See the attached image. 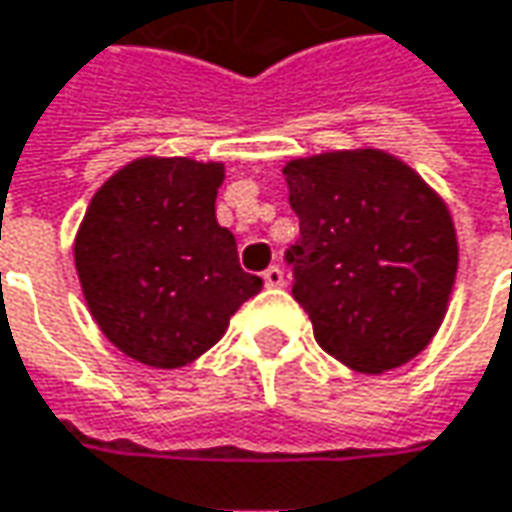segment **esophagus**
Wrapping results in <instances>:
<instances>
[{"instance_id":"obj_1","label":"esophagus","mask_w":512,"mask_h":512,"mask_svg":"<svg viewBox=\"0 0 512 512\" xmlns=\"http://www.w3.org/2000/svg\"><path fill=\"white\" fill-rule=\"evenodd\" d=\"M263 284H266V287H284V269H281V266H269V269L263 272Z\"/></svg>"}]
</instances>
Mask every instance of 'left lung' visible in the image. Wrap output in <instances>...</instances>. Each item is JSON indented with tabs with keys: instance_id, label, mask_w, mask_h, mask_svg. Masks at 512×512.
Instances as JSON below:
<instances>
[{
	"instance_id": "left-lung-1",
	"label": "left lung",
	"mask_w": 512,
	"mask_h": 512,
	"mask_svg": "<svg viewBox=\"0 0 512 512\" xmlns=\"http://www.w3.org/2000/svg\"><path fill=\"white\" fill-rule=\"evenodd\" d=\"M299 240L284 252L313 337L357 372H387L431 343L457 272L442 199L378 149L284 166Z\"/></svg>"
}]
</instances>
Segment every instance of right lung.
Masks as SVG:
<instances>
[{
  "instance_id": "1",
  "label": "right lung",
  "mask_w": 512,
  "mask_h": 512,
  "mask_svg": "<svg viewBox=\"0 0 512 512\" xmlns=\"http://www.w3.org/2000/svg\"><path fill=\"white\" fill-rule=\"evenodd\" d=\"M222 163L143 158L93 196L75 237V269L102 334L128 357L175 369L219 343L263 281L240 269L216 222Z\"/></svg>"
}]
</instances>
